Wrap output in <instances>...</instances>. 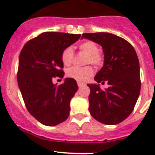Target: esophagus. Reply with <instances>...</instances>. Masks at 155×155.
Instances as JSON below:
<instances>
[{
  "label": "esophagus",
  "instance_id": "obj_1",
  "mask_svg": "<svg viewBox=\"0 0 155 155\" xmlns=\"http://www.w3.org/2000/svg\"><path fill=\"white\" fill-rule=\"evenodd\" d=\"M78 85L79 87H84L85 84L84 83H81V82H78Z\"/></svg>",
  "mask_w": 155,
  "mask_h": 155
}]
</instances>
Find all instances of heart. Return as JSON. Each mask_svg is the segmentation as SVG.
<instances>
[{
  "label": "heart",
  "mask_w": 155,
  "mask_h": 155,
  "mask_svg": "<svg viewBox=\"0 0 155 155\" xmlns=\"http://www.w3.org/2000/svg\"><path fill=\"white\" fill-rule=\"evenodd\" d=\"M79 49L81 51L87 55L86 64H91L94 66L102 65L103 58L99 53V49L95 42L92 41H85L80 45ZM73 49L71 46L67 47L61 54V60L63 63L64 65H70L73 61ZM93 74H94V71L90 66H87L84 68L73 67L68 69V71H67L68 77L81 82L86 81L90 77L92 76Z\"/></svg>",
  "instance_id": "1"
}]
</instances>
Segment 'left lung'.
<instances>
[{"instance_id": "left-lung-1", "label": "left lung", "mask_w": 155, "mask_h": 155, "mask_svg": "<svg viewBox=\"0 0 155 155\" xmlns=\"http://www.w3.org/2000/svg\"><path fill=\"white\" fill-rule=\"evenodd\" d=\"M81 38L102 47L103 67L94 79L97 83L103 84L106 81L109 85L102 90L99 84H87L91 91L88 97L90 113L102 124H120L131 114L140 91V64L136 51L126 39L108 32L84 33Z\"/></svg>"}]
</instances>
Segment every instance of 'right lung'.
Listing matches in <instances>:
<instances>
[{"label": "right lung", "instance_id": "right-lung-1", "mask_svg": "<svg viewBox=\"0 0 155 155\" xmlns=\"http://www.w3.org/2000/svg\"><path fill=\"white\" fill-rule=\"evenodd\" d=\"M80 37L46 31L28 41L20 53L17 74L19 89L30 114L43 125H58L69 116L70 102L78 86L74 79L68 78L57 86L53 78H64L62 52Z\"/></svg>", "mask_w": 155, "mask_h": 155}]
</instances>
